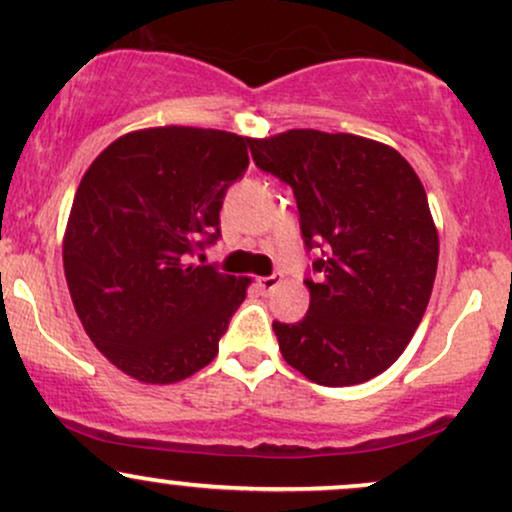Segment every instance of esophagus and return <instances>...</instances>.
Wrapping results in <instances>:
<instances>
[{
  "instance_id": "obj_1",
  "label": "esophagus",
  "mask_w": 512,
  "mask_h": 512,
  "mask_svg": "<svg viewBox=\"0 0 512 512\" xmlns=\"http://www.w3.org/2000/svg\"><path fill=\"white\" fill-rule=\"evenodd\" d=\"M281 284V274H272V276H260L257 279V286H260V291L267 296V293H274L276 286Z\"/></svg>"
}]
</instances>
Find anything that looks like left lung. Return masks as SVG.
I'll return each instance as SVG.
<instances>
[{"instance_id":"obj_1","label":"left lung","mask_w":512,"mask_h":512,"mask_svg":"<svg viewBox=\"0 0 512 512\" xmlns=\"http://www.w3.org/2000/svg\"><path fill=\"white\" fill-rule=\"evenodd\" d=\"M250 151L293 190L315 255L308 313L272 325L281 356L317 385L366 383L407 349L436 281L424 185L395 149L356 134L289 129Z\"/></svg>"}]
</instances>
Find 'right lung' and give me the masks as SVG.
Wrapping results in <instances>:
<instances>
[{
  "mask_svg": "<svg viewBox=\"0 0 512 512\" xmlns=\"http://www.w3.org/2000/svg\"><path fill=\"white\" fill-rule=\"evenodd\" d=\"M252 144L221 129H139L81 178L64 276L86 334L122 373L168 385L219 354L250 279L192 257L221 238L223 197L248 170Z\"/></svg>",
  "mask_w": 512,
  "mask_h": 512,
  "instance_id": "1",
  "label": "right lung"
}]
</instances>
